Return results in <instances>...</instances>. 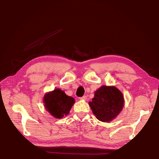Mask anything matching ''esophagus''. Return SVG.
<instances>
[{
    "mask_svg": "<svg viewBox=\"0 0 159 159\" xmlns=\"http://www.w3.org/2000/svg\"><path fill=\"white\" fill-rule=\"evenodd\" d=\"M80 99L81 100H86V99H87V96H86V95H84V96H82V97L80 98Z\"/></svg>",
    "mask_w": 159,
    "mask_h": 159,
    "instance_id": "1",
    "label": "esophagus"
}]
</instances>
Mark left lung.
<instances>
[{
	"instance_id": "obj_1",
	"label": "left lung",
	"mask_w": 159,
	"mask_h": 159,
	"mask_svg": "<svg viewBox=\"0 0 159 159\" xmlns=\"http://www.w3.org/2000/svg\"><path fill=\"white\" fill-rule=\"evenodd\" d=\"M123 103V95L117 88L103 85L95 91L92 102L89 104L96 118L108 122L121 112Z\"/></svg>"
}]
</instances>
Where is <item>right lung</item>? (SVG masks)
I'll return each instance as SVG.
<instances>
[{"instance_id":"right-lung-1","label":"right lung","mask_w":159,"mask_h":159,"mask_svg":"<svg viewBox=\"0 0 159 159\" xmlns=\"http://www.w3.org/2000/svg\"><path fill=\"white\" fill-rule=\"evenodd\" d=\"M44 102L48 111L52 116L60 119L69 113L75 100L67 95L64 91L56 89L45 95Z\"/></svg>"}]
</instances>
